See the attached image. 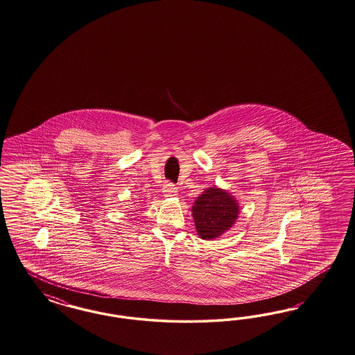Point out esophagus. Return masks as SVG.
I'll return each mask as SVG.
<instances>
[{"label":"esophagus","mask_w":355,"mask_h":355,"mask_svg":"<svg viewBox=\"0 0 355 355\" xmlns=\"http://www.w3.org/2000/svg\"><path fill=\"white\" fill-rule=\"evenodd\" d=\"M162 193H164V196H168V198L178 196V190H177L175 184H171V182H166V184H164Z\"/></svg>","instance_id":"esophagus-1"}]
</instances>
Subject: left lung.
<instances>
[{
  "instance_id": "1",
  "label": "left lung",
  "mask_w": 355,
  "mask_h": 355,
  "mask_svg": "<svg viewBox=\"0 0 355 355\" xmlns=\"http://www.w3.org/2000/svg\"><path fill=\"white\" fill-rule=\"evenodd\" d=\"M196 232L203 240H212L228 231L239 218V203L228 191L208 187L196 198L191 208Z\"/></svg>"
}]
</instances>
